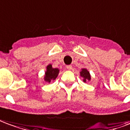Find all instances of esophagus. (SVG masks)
<instances>
[{
    "mask_svg": "<svg viewBox=\"0 0 130 130\" xmlns=\"http://www.w3.org/2000/svg\"><path fill=\"white\" fill-rule=\"evenodd\" d=\"M67 69L68 70H71L72 69V66L71 65H69V66H67Z\"/></svg>",
    "mask_w": 130,
    "mask_h": 130,
    "instance_id": "obj_1",
    "label": "esophagus"
}]
</instances>
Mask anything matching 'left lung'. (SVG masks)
<instances>
[{
	"instance_id": "left-lung-1",
	"label": "left lung",
	"mask_w": 130,
	"mask_h": 130,
	"mask_svg": "<svg viewBox=\"0 0 130 130\" xmlns=\"http://www.w3.org/2000/svg\"><path fill=\"white\" fill-rule=\"evenodd\" d=\"M80 76L83 78V81L86 82V81H90L91 79V74L90 72L87 70V69H81V71H80Z\"/></svg>"
}]
</instances>
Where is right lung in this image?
<instances>
[{
	"instance_id": "right-lung-1",
	"label": "right lung",
	"mask_w": 130,
	"mask_h": 130,
	"mask_svg": "<svg viewBox=\"0 0 130 130\" xmlns=\"http://www.w3.org/2000/svg\"><path fill=\"white\" fill-rule=\"evenodd\" d=\"M60 70L58 68H53L52 64H49L46 66V70L44 76V80L47 83L53 82V80L56 79Z\"/></svg>"
}]
</instances>
